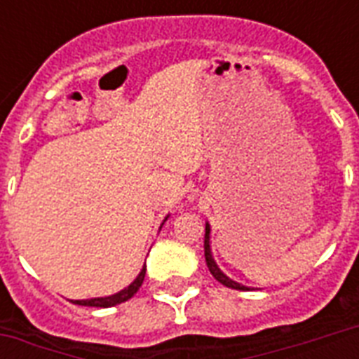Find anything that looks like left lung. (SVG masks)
<instances>
[{
	"label": "left lung",
	"mask_w": 359,
	"mask_h": 359,
	"mask_svg": "<svg viewBox=\"0 0 359 359\" xmlns=\"http://www.w3.org/2000/svg\"><path fill=\"white\" fill-rule=\"evenodd\" d=\"M205 259H207V266L208 270H210V273H212L214 278L218 279L219 283L225 285V287H229V289H235V290H250L248 287H244V285L236 283V281H233V279H229L227 276H225L222 270H219L218 266H216V262H214L212 259V253H210V227H205Z\"/></svg>",
	"instance_id": "1"
}]
</instances>
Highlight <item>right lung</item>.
Returning <instances> with one entry per match:
<instances>
[{
  "instance_id": "right-lung-1",
  "label": "right lung",
  "mask_w": 359,
  "mask_h": 359,
  "mask_svg": "<svg viewBox=\"0 0 359 359\" xmlns=\"http://www.w3.org/2000/svg\"><path fill=\"white\" fill-rule=\"evenodd\" d=\"M145 270L147 268L143 266L140 276L134 279V283L130 285V287H126L124 290H121V292H117V294L106 296V298H93V300H74L72 304H76V306H89V307H111V306H117V304H123V302L130 300V298L140 290L141 283H143V279H145Z\"/></svg>"
}]
</instances>
